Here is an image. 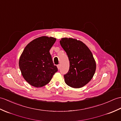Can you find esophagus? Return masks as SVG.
I'll use <instances>...</instances> for the list:
<instances>
[{
	"label": "esophagus",
	"instance_id": "1",
	"mask_svg": "<svg viewBox=\"0 0 121 121\" xmlns=\"http://www.w3.org/2000/svg\"><path fill=\"white\" fill-rule=\"evenodd\" d=\"M60 67H61V65H60V64H58V65H57V68H58V69H60Z\"/></svg>",
	"mask_w": 121,
	"mask_h": 121
}]
</instances>
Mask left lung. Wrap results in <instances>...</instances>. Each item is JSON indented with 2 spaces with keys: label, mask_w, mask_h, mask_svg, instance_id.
I'll use <instances>...</instances> for the list:
<instances>
[{
  "label": "left lung",
  "mask_w": 121,
  "mask_h": 121,
  "mask_svg": "<svg viewBox=\"0 0 121 121\" xmlns=\"http://www.w3.org/2000/svg\"><path fill=\"white\" fill-rule=\"evenodd\" d=\"M60 43L69 61V71L64 75L65 82L73 88L83 87L92 79L96 71L92 52L85 43L75 39L62 38Z\"/></svg>",
  "instance_id": "obj_1"
}]
</instances>
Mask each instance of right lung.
<instances>
[{
	"mask_svg": "<svg viewBox=\"0 0 121 121\" xmlns=\"http://www.w3.org/2000/svg\"><path fill=\"white\" fill-rule=\"evenodd\" d=\"M56 41L53 37L40 36L28 44L21 54L19 69L25 80L32 86H45L58 71L49 53Z\"/></svg>",
	"mask_w": 121,
	"mask_h": 121,
	"instance_id": "1",
	"label": "right lung"
}]
</instances>
